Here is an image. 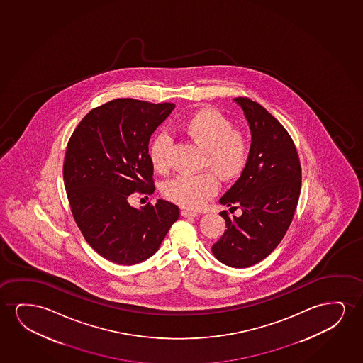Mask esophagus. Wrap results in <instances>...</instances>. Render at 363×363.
Wrapping results in <instances>:
<instances>
[{
  "instance_id": "obj_1",
  "label": "esophagus",
  "mask_w": 363,
  "mask_h": 363,
  "mask_svg": "<svg viewBox=\"0 0 363 363\" xmlns=\"http://www.w3.org/2000/svg\"><path fill=\"white\" fill-rule=\"evenodd\" d=\"M181 214H182L184 217H197V216H199L197 212L191 211V209H182V211H181Z\"/></svg>"
}]
</instances>
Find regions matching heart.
Here are the masks:
<instances>
[{"instance_id": "1", "label": "heart", "mask_w": 363, "mask_h": 363, "mask_svg": "<svg viewBox=\"0 0 363 363\" xmlns=\"http://www.w3.org/2000/svg\"><path fill=\"white\" fill-rule=\"evenodd\" d=\"M179 129L204 150L202 167L211 169L224 182L238 179L248 167L252 140L243 130L233 129L232 121L216 109H202L179 123ZM171 140L164 133L155 135L149 146L154 169L167 172ZM213 172L179 174L164 186L166 199L184 208H199L218 192L219 182Z\"/></svg>"}]
</instances>
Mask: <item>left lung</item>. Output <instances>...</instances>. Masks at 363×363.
Returning <instances> with one entry per match:
<instances>
[{
	"instance_id": "8db88e82",
	"label": "left lung",
	"mask_w": 363,
	"mask_h": 363,
	"mask_svg": "<svg viewBox=\"0 0 363 363\" xmlns=\"http://www.w3.org/2000/svg\"><path fill=\"white\" fill-rule=\"evenodd\" d=\"M252 131L248 167L219 202L242 209L239 217L220 212L223 235L212 247L220 263L247 268L267 258L286 233L301 189L298 150L286 129L262 105L235 98Z\"/></svg>"
}]
</instances>
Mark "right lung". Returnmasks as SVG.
Here are the masks:
<instances>
[{
  "mask_svg": "<svg viewBox=\"0 0 363 363\" xmlns=\"http://www.w3.org/2000/svg\"><path fill=\"white\" fill-rule=\"evenodd\" d=\"M174 108L110 100L85 115L67 144L63 179L70 211L90 247L113 263L150 258L179 219V207L164 199L141 209L129 204L135 192L154 194L150 138Z\"/></svg>",
  "mask_w": 363,
  "mask_h": 363,
  "instance_id": "obj_1",
  "label": "right lung"
}]
</instances>
